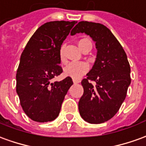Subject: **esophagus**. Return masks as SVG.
I'll return each mask as SVG.
<instances>
[{
    "mask_svg": "<svg viewBox=\"0 0 146 146\" xmlns=\"http://www.w3.org/2000/svg\"><path fill=\"white\" fill-rule=\"evenodd\" d=\"M73 81L74 84H78L80 83V80H77V79H73Z\"/></svg>",
    "mask_w": 146,
    "mask_h": 146,
    "instance_id": "34e87169",
    "label": "esophagus"
}]
</instances>
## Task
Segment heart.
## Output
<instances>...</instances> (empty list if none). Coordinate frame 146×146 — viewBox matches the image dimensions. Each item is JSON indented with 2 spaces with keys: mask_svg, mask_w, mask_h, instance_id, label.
<instances>
[{
  "mask_svg": "<svg viewBox=\"0 0 146 146\" xmlns=\"http://www.w3.org/2000/svg\"><path fill=\"white\" fill-rule=\"evenodd\" d=\"M88 45H90L92 46V42L89 38H84L78 41V46L81 50H83L84 48ZM59 58H60V60L62 62H66V59L64 58V54H63L62 48H61L60 51H59ZM88 70H89V66L86 62H70L65 67L64 73L66 76H70L72 78L76 79V78H79L81 76H83L84 74H85L88 71Z\"/></svg>",
  "mask_w": 146,
  "mask_h": 146,
  "instance_id": "b5f03b06",
  "label": "heart"
}]
</instances>
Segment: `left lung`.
Segmentation results:
<instances>
[{
	"instance_id": "obj_1",
	"label": "left lung",
	"mask_w": 146,
	"mask_h": 146,
	"mask_svg": "<svg viewBox=\"0 0 146 146\" xmlns=\"http://www.w3.org/2000/svg\"><path fill=\"white\" fill-rule=\"evenodd\" d=\"M76 33L89 35L97 49L94 66L81 81L79 112L88 123H104L115 116L126 98L131 82L130 64L123 46L104 25L80 21L71 31L72 35ZM91 81L97 83L95 86Z\"/></svg>"
}]
</instances>
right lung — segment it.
<instances>
[{
    "label": "right lung",
    "mask_w": 146,
    "mask_h": 146,
    "mask_svg": "<svg viewBox=\"0 0 146 146\" xmlns=\"http://www.w3.org/2000/svg\"><path fill=\"white\" fill-rule=\"evenodd\" d=\"M76 21H51L37 29L20 57L16 73V92L23 111L38 123L58 116L65 96L73 82L70 76L51 80L62 73L59 51Z\"/></svg>",
    "instance_id": "right-lung-1"
}]
</instances>
